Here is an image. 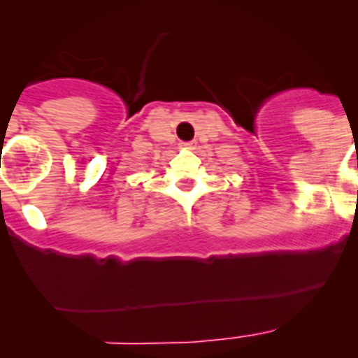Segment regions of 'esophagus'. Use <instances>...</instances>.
Here are the masks:
<instances>
[{
	"mask_svg": "<svg viewBox=\"0 0 358 358\" xmlns=\"http://www.w3.org/2000/svg\"><path fill=\"white\" fill-rule=\"evenodd\" d=\"M194 141H188V143H182V147H186V148H194Z\"/></svg>",
	"mask_w": 358,
	"mask_h": 358,
	"instance_id": "34e87169",
	"label": "esophagus"
}]
</instances>
